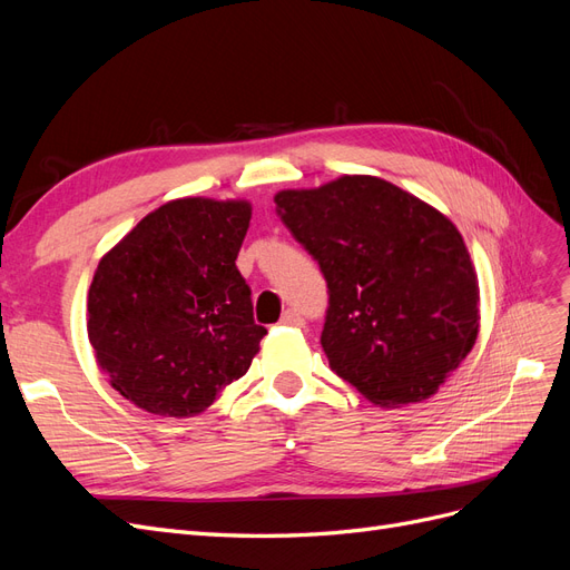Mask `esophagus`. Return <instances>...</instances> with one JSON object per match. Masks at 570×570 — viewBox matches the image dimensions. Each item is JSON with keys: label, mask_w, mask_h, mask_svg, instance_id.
<instances>
[{"label": "esophagus", "mask_w": 570, "mask_h": 570, "mask_svg": "<svg viewBox=\"0 0 570 570\" xmlns=\"http://www.w3.org/2000/svg\"><path fill=\"white\" fill-rule=\"evenodd\" d=\"M281 323L283 325H292V327H302L304 318L297 312H292V308H287V312L283 314V318H281Z\"/></svg>", "instance_id": "obj_1"}]
</instances>
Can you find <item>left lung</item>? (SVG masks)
<instances>
[{
	"mask_svg": "<svg viewBox=\"0 0 570 570\" xmlns=\"http://www.w3.org/2000/svg\"><path fill=\"white\" fill-rule=\"evenodd\" d=\"M275 214L327 283L331 368L377 406L435 394L480 325L478 275L454 223L373 176L283 189Z\"/></svg>",
	"mask_w": 570,
	"mask_h": 570,
	"instance_id": "left-lung-1",
	"label": "left lung"
}]
</instances>
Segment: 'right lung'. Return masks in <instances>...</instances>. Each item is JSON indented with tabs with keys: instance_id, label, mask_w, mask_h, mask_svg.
Instances as JSON below:
<instances>
[{
	"instance_id": "1",
	"label": "right lung",
	"mask_w": 570,
	"mask_h": 570,
	"mask_svg": "<svg viewBox=\"0 0 570 570\" xmlns=\"http://www.w3.org/2000/svg\"><path fill=\"white\" fill-rule=\"evenodd\" d=\"M252 204L174 199L101 256L88 295L99 368L135 406L187 419L243 377L266 335L235 258Z\"/></svg>"
}]
</instances>
